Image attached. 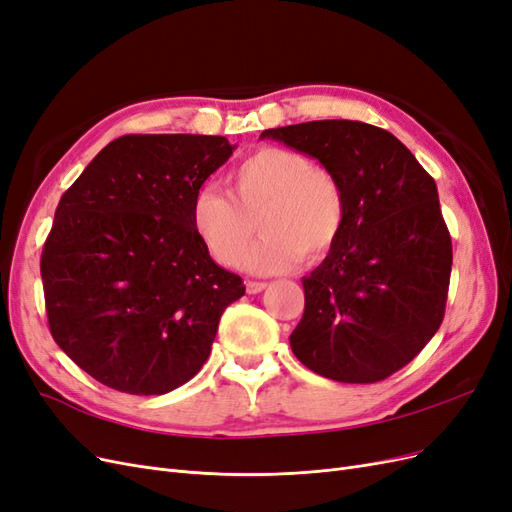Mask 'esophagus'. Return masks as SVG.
Masks as SVG:
<instances>
[{
  "label": "esophagus",
  "instance_id": "1",
  "mask_svg": "<svg viewBox=\"0 0 512 512\" xmlns=\"http://www.w3.org/2000/svg\"><path fill=\"white\" fill-rule=\"evenodd\" d=\"M245 288L250 294H258L267 288V284L265 282H245Z\"/></svg>",
  "mask_w": 512,
  "mask_h": 512
}]
</instances>
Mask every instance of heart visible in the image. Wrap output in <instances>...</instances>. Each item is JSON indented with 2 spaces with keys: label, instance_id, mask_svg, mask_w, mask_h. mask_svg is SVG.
Instances as JSON below:
<instances>
[{
  "label": "heart",
  "instance_id": "1",
  "mask_svg": "<svg viewBox=\"0 0 512 512\" xmlns=\"http://www.w3.org/2000/svg\"><path fill=\"white\" fill-rule=\"evenodd\" d=\"M230 194L203 188L192 203V226L211 256L239 267L256 235L265 232L247 256V269L271 275L297 262L327 256L346 222V198L337 179L299 151L262 147L228 175Z\"/></svg>",
  "mask_w": 512,
  "mask_h": 512
}]
</instances>
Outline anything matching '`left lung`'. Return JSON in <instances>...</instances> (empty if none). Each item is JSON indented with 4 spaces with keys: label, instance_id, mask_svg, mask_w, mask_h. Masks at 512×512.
<instances>
[{
    "label": "left lung",
    "instance_id": "obj_1",
    "mask_svg": "<svg viewBox=\"0 0 512 512\" xmlns=\"http://www.w3.org/2000/svg\"><path fill=\"white\" fill-rule=\"evenodd\" d=\"M260 138L318 160L346 198L342 235L301 280L294 356L337 382L389 378L427 346L444 316L453 247L436 181L399 138L361 121H307Z\"/></svg>",
    "mask_w": 512,
    "mask_h": 512
}]
</instances>
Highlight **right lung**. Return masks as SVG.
I'll use <instances>...</instances> for the list:
<instances>
[{
	"label": "right lung",
	"mask_w": 512,
	"mask_h": 512,
	"mask_svg": "<svg viewBox=\"0 0 512 512\" xmlns=\"http://www.w3.org/2000/svg\"><path fill=\"white\" fill-rule=\"evenodd\" d=\"M235 149L224 136H121L61 196L40 260L46 314L91 378L164 395L209 359L245 286L198 239L192 203Z\"/></svg>",
	"instance_id": "right-lung-1"
}]
</instances>
